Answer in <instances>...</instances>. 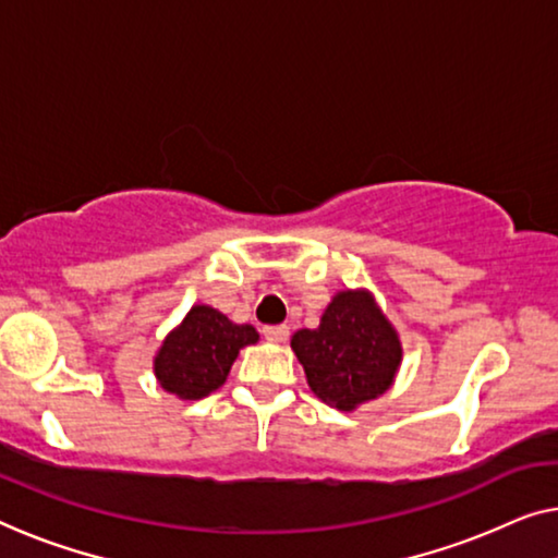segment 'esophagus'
Instances as JSON below:
<instances>
[{
	"label": "esophagus",
	"mask_w": 558,
	"mask_h": 558,
	"mask_svg": "<svg viewBox=\"0 0 558 558\" xmlns=\"http://www.w3.org/2000/svg\"><path fill=\"white\" fill-rule=\"evenodd\" d=\"M290 336L288 326H265L263 328V338L270 340V343H286Z\"/></svg>",
	"instance_id": "1"
}]
</instances>
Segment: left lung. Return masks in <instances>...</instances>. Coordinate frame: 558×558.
<instances>
[{"label": "left lung", "mask_w": 558, "mask_h": 558, "mask_svg": "<svg viewBox=\"0 0 558 558\" xmlns=\"http://www.w3.org/2000/svg\"><path fill=\"white\" fill-rule=\"evenodd\" d=\"M307 386L338 411L384 396L403 359L401 340L368 290L332 295L320 326L298 330L290 340Z\"/></svg>", "instance_id": "obj_1"}]
</instances>
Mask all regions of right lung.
Listing matches in <instances>:
<instances>
[{"instance_id": "1", "label": "right lung", "mask_w": 558, "mask_h": 558, "mask_svg": "<svg viewBox=\"0 0 558 558\" xmlns=\"http://www.w3.org/2000/svg\"><path fill=\"white\" fill-rule=\"evenodd\" d=\"M257 343L253 326H238L210 305H193L155 355V376L168 393L197 401L226 384L240 348Z\"/></svg>"}]
</instances>
